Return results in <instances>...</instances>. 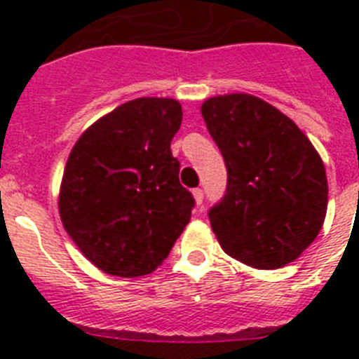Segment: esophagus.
Returning a JSON list of instances; mask_svg holds the SVG:
<instances>
[{
  "mask_svg": "<svg viewBox=\"0 0 359 359\" xmlns=\"http://www.w3.org/2000/svg\"><path fill=\"white\" fill-rule=\"evenodd\" d=\"M191 196H194V201H196L197 207H201V203H203V190H201V188H196V190L191 191Z\"/></svg>",
  "mask_w": 359,
  "mask_h": 359,
  "instance_id": "esophagus-1",
  "label": "esophagus"
}]
</instances>
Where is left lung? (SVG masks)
I'll return each mask as SVG.
<instances>
[{
	"mask_svg": "<svg viewBox=\"0 0 359 359\" xmlns=\"http://www.w3.org/2000/svg\"><path fill=\"white\" fill-rule=\"evenodd\" d=\"M201 114L227 168V191L208 212L222 250L259 270L296 261L328 208L317 149L294 121L248 93L207 98Z\"/></svg>",
	"mask_w": 359,
	"mask_h": 359,
	"instance_id": "1",
	"label": "left lung"
}]
</instances>
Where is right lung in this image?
Listing matches in <instances>:
<instances>
[{"label": "right lung", "instance_id": "1", "mask_svg": "<svg viewBox=\"0 0 359 359\" xmlns=\"http://www.w3.org/2000/svg\"><path fill=\"white\" fill-rule=\"evenodd\" d=\"M180 123L179 100L141 97L95 121L72 147L59 216L98 270L117 278L154 272L190 222L194 197L171 154Z\"/></svg>", "mask_w": 359, "mask_h": 359}]
</instances>
